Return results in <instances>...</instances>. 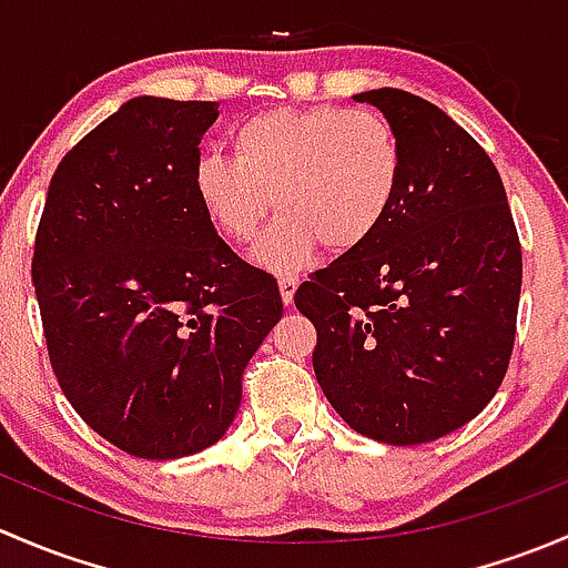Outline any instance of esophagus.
I'll use <instances>...</instances> for the list:
<instances>
[{
	"mask_svg": "<svg viewBox=\"0 0 568 568\" xmlns=\"http://www.w3.org/2000/svg\"><path fill=\"white\" fill-rule=\"evenodd\" d=\"M277 285H280V296H283L285 305H294V294H296V285H300V280L283 274V277L277 280Z\"/></svg>",
	"mask_w": 568,
	"mask_h": 568,
	"instance_id": "34e87169",
	"label": "esophagus"
}]
</instances>
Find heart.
I'll use <instances>...</instances> for the list:
<instances>
[{
	"instance_id": "heart-1",
	"label": "heart",
	"mask_w": 568,
	"mask_h": 568,
	"mask_svg": "<svg viewBox=\"0 0 568 568\" xmlns=\"http://www.w3.org/2000/svg\"><path fill=\"white\" fill-rule=\"evenodd\" d=\"M233 159L203 156L192 186L209 225L250 244L280 214L252 255L263 268L294 274L324 247H363L393 211L404 178L398 134L382 114L343 106H274L242 120Z\"/></svg>"
}]
</instances>
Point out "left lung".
<instances>
[{
	"label": "left lung",
	"instance_id": "obj_1",
	"mask_svg": "<svg viewBox=\"0 0 568 568\" xmlns=\"http://www.w3.org/2000/svg\"><path fill=\"white\" fill-rule=\"evenodd\" d=\"M354 101L398 134V200L294 302L318 332L313 371L332 409L376 443H434L473 420L506 376L523 250L500 173L459 123L404 90Z\"/></svg>",
	"mask_w": 568,
	"mask_h": 568
}]
</instances>
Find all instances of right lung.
<instances>
[{
    "label": "right lung",
    "instance_id": "add662e5",
    "mask_svg": "<svg viewBox=\"0 0 568 568\" xmlns=\"http://www.w3.org/2000/svg\"><path fill=\"white\" fill-rule=\"evenodd\" d=\"M214 101H125L54 170L32 283L51 368L95 434L136 459L225 437L242 374L283 316L277 280L209 225L194 194Z\"/></svg>",
    "mask_w": 568,
    "mask_h": 568
}]
</instances>
